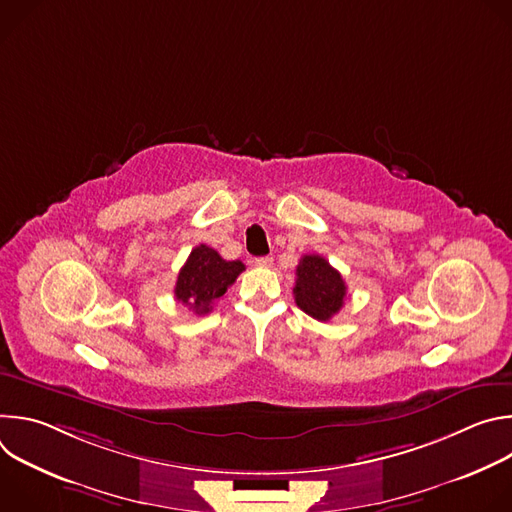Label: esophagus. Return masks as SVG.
I'll return each mask as SVG.
<instances>
[{
    "instance_id": "esophagus-1",
    "label": "esophagus",
    "mask_w": 512,
    "mask_h": 512,
    "mask_svg": "<svg viewBox=\"0 0 512 512\" xmlns=\"http://www.w3.org/2000/svg\"><path fill=\"white\" fill-rule=\"evenodd\" d=\"M253 263H255L257 267H271V265H273V257H269V255H267V257H255Z\"/></svg>"
}]
</instances>
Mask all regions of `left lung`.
<instances>
[{"instance_id": "1", "label": "left lung", "mask_w": 512, "mask_h": 512, "mask_svg": "<svg viewBox=\"0 0 512 512\" xmlns=\"http://www.w3.org/2000/svg\"><path fill=\"white\" fill-rule=\"evenodd\" d=\"M294 298L308 316L328 322L344 306L346 283L322 255H304L296 269Z\"/></svg>"}]
</instances>
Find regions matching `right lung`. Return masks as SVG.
Instances as JSON below:
<instances>
[{"mask_svg":"<svg viewBox=\"0 0 512 512\" xmlns=\"http://www.w3.org/2000/svg\"><path fill=\"white\" fill-rule=\"evenodd\" d=\"M243 271L245 265L241 261H227L218 251L198 245L178 273L174 287L176 300L194 310V314L204 316L212 312V304L227 294Z\"/></svg>","mask_w":512,"mask_h":512,"instance_id":"add662e5","label":"right lung"}]
</instances>
